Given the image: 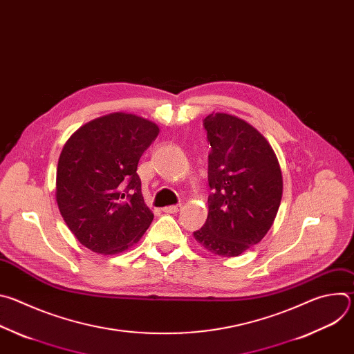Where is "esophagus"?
Listing matches in <instances>:
<instances>
[{
  "mask_svg": "<svg viewBox=\"0 0 354 354\" xmlns=\"http://www.w3.org/2000/svg\"><path fill=\"white\" fill-rule=\"evenodd\" d=\"M180 209H182V205H175V206L164 207V212H165V213H169V214H175V213H178Z\"/></svg>",
  "mask_w": 354,
  "mask_h": 354,
  "instance_id": "34e87169",
  "label": "esophagus"
}]
</instances>
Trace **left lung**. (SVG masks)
Here are the masks:
<instances>
[{
    "label": "left lung",
    "mask_w": 354,
    "mask_h": 354,
    "mask_svg": "<svg viewBox=\"0 0 354 354\" xmlns=\"http://www.w3.org/2000/svg\"><path fill=\"white\" fill-rule=\"evenodd\" d=\"M209 156V214L194 239L212 254L238 257L268 234L276 218L283 176L269 141L254 126L228 113L203 120Z\"/></svg>",
    "instance_id": "obj_1"
}]
</instances>
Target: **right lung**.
Masks as SVG:
<instances>
[{
	"instance_id": "add662e5",
	"label": "right lung",
	"mask_w": 354,
	"mask_h": 354,
	"mask_svg": "<svg viewBox=\"0 0 354 354\" xmlns=\"http://www.w3.org/2000/svg\"><path fill=\"white\" fill-rule=\"evenodd\" d=\"M158 133L154 122L115 112L85 123L66 141L57 164L56 201L70 231L92 252L122 254L153 221L137 165Z\"/></svg>"
}]
</instances>
